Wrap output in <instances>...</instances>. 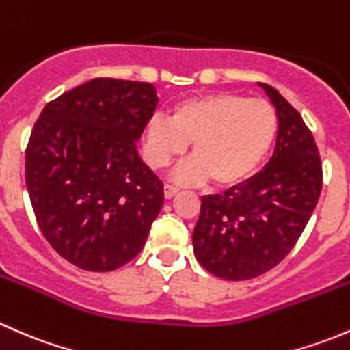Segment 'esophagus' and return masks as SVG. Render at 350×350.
<instances>
[{"mask_svg": "<svg viewBox=\"0 0 350 350\" xmlns=\"http://www.w3.org/2000/svg\"><path fill=\"white\" fill-rule=\"evenodd\" d=\"M179 193V188L178 186H172V185H164V196L167 198V200H171L172 196H176Z\"/></svg>", "mask_w": 350, "mask_h": 350, "instance_id": "obj_1", "label": "esophagus"}]
</instances>
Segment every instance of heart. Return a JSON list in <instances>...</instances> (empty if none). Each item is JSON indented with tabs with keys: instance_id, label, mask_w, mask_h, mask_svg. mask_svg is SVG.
Segmentation results:
<instances>
[{
	"instance_id": "obj_1",
	"label": "heart",
	"mask_w": 350,
	"mask_h": 350,
	"mask_svg": "<svg viewBox=\"0 0 350 350\" xmlns=\"http://www.w3.org/2000/svg\"><path fill=\"white\" fill-rule=\"evenodd\" d=\"M278 132L276 109L264 100L217 93L183 101L171 120L155 116L146 129V155L165 167L191 142L195 155L174 171L178 181L235 185L252 174L269 152Z\"/></svg>"
}]
</instances>
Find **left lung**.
Segmentation results:
<instances>
[{
    "mask_svg": "<svg viewBox=\"0 0 350 350\" xmlns=\"http://www.w3.org/2000/svg\"><path fill=\"white\" fill-rule=\"evenodd\" d=\"M276 108V149L266 167L221 195L201 198L193 230L198 262L228 281L273 269L295 247L322 191V162L301 115L269 84Z\"/></svg>",
    "mask_w": 350,
    "mask_h": 350,
    "instance_id": "8db88e82",
    "label": "left lung"
}]
</instances>
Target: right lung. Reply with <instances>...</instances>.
<instances>
[{
  "instance_id": "add662e5",
  "label": "right lung",
  "mask_w": 350,
  "mask_h": 350,
  "mask_svg": "<svg viewBox=\"0 0 350 350\" xmlns=\"http://www.w3.org/2000/svg\"><path fill=\"white\" fill-rule=\"evenodd\" d=\"M149 83L91 79L42 109L25 152L37 224L59 256L107 273L142 250L164 203L137 152L157 107Z\"/></svg>"
}]
</instances>
